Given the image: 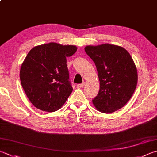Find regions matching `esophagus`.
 <instances>
[{"instance_id":"obj_1","label":"esophagus","mask_w":157,"mask_h":157,"mask_svg":"<svg viewBox=\"0 0 157 157\" xmlns=\"http://www.w3.org/2000/svg\"><path fill=\"white\" fill-rule=\"evenodd\" d=\"M84 85H85V83L83 82V83H82V84H79L77 85V87H78V88H83L84 86Z\"/></svg>"}]
</instances>
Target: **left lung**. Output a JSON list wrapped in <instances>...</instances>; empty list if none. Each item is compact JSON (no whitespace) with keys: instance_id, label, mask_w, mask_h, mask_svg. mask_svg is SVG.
Returning a JSON list of instances; mask_svg holds the SVG:
<instances>
[{"instance_id":"8db88e82","label":"left lung","mask_w":157,"mask_h":157,"mask_svg":"<svg viewBox=\"0 0 157 157\" xmlns=\"http://www.w3.org/2000/svg\"><path fill=\"white\" fill-rule=\"evenodd\" d=\"M84 50L96 65L100 82L93 105L103 113L117 111L127 104L136 90L137 72L133 58L124 48L108 44L88 45Z\"/></svg>"}]
</instances>
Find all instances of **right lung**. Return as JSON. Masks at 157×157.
<instances>
[{
  "instance_id": "obj_1",
  "label": "right lung",
  "mask_w": 157,
  "mask_h": 157,
  "mask_svg": "<svg viewBox=\"0 0 157 157\" xmlns=\"http://www.w3.org/2000/svg\"><path fill=\"white\" fill-rule=\"evenodd\" d=\"M77 51L75 45L49 43L34 47L21 64L20 78L33 105L44 112L61 108L72 93L67 58Z\"/></svg>"
}]
</instances>
